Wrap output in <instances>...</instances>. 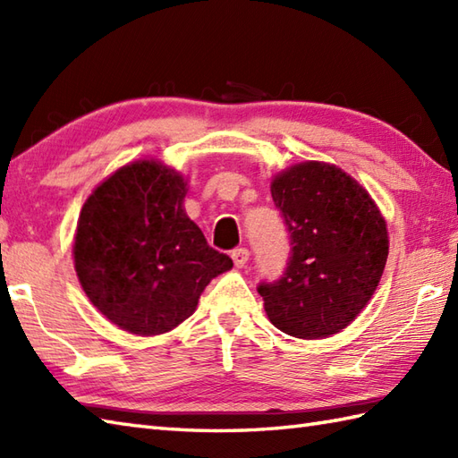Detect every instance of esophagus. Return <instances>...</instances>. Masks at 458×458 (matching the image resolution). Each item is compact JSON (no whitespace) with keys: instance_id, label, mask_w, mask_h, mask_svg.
<instances>
[{"instance_id":"obj_1","label":"esophagus","mask_w":458,"mask_h":458,"mask_svg":"<svg viewBox=\"0 0 458 458\" xmlns=\"http://www.w3.org/2000/svg\"><path fill=\"white\" fill-rule=\"evenodd\" d=\"M230 256H232V259H234L236 267H244L250 259V251L246 248H236V250H232Z\"/></svg>"}]
</instances>
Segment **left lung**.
<instances>
[{"label":"left lung","instance_id":"8db88e82","mask_svg":"<svg viewBox=\"0 0 458 458\" xmlns=\"http://www.w3.org/2000/svg\"><path fill=\"white\" fill-rule=\"evenodd\" d=\"M291 240L287 267L259 284L274 327L295 338L346 328L372 299L384 274L386 220L368 191L336 165L305 161L271 181Z\"/></svg>","mask_w":458,"mask_h":458}]
</instances>
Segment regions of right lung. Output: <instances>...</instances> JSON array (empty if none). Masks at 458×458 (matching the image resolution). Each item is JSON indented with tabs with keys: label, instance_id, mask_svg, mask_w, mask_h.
Returning a JSON list of instances; mask_svg holds the SVG:
<instances>
[{
	"label": "right lung",
	"instance_id": "right-lung-1",
	"mask_svg": "<svg viewBox=\"0 0 458 458\" xmlns=\"http://www.w3.org/2000/svg\"><path fill=\"white\" fill-rule=\"evenodd\" d=\"M184 194L182 174L141 159L100 182L81 210L76 276L92 305L131 335L181 325L210 279L232 267L187 216Z\"/></svg>",
	"mask_w": 458,
	"mask_h": 458
}]
</instances>
